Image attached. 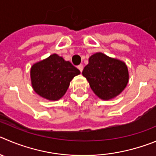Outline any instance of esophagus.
Wrapping results in <instances>:
<instances>
[{
    "label": "esophagus",
    "mask_w": 156,
    "mask_h": 156,
    "mask_svg": "<svg viewBox=\"0 0 156 156\" xmlns=\"http://www.w3.org/2000/svg\"><path fill=\"white\" fill-rule=\"evenodd\" d=\"M78 68L79 69V71L81 72V71H82V70H83V65H79L78 66Z\"/></svg>",
    "instance_id": "esophagus-1"
}]
</instances>
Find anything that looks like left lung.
<instances>
[{
    "label": "left lung",
    "instance_id": "left-lung-1",
    "mask_svg": "<svg viewBox=\"0 0 156 156\" xmlns=\"http://www.w3.org/2000/svg\"><path fill=\"white\" fill-rule=\"evenodd\" d=\"M82 75L98 98L110 100L126 88L129 82V71L124 62L98 52L91 55L84 68Z\"/></svg>",
    "mask_w": 156,
    "mask_h": 156
}]
</instances>
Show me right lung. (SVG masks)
I'll return each instance as SVG.
<instances>
[{
    "instance_id": "obj_1",
    "label": "right lung",
    "mask_w": 156,
    "mask_h": 156,
    "mask_svg": "<svg viewBox=\"0 0 156 156\" xmlns=\"http://www.w3.org/2000/svg\"><path fill=\"white\" fill-rule=\"evenodd\" d=\"M80 71L57 54L37 62L30 68L34 91L45 99L57 101L66 93L70 81Z\"/></svg>"
}]
</instances>
